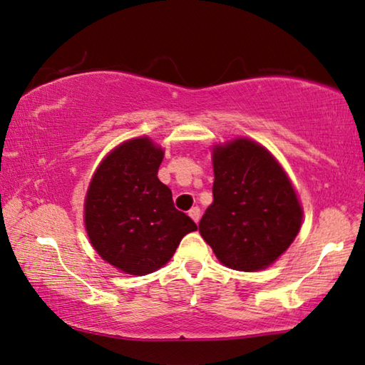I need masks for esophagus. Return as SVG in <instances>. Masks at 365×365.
<instances>
[{
  "label": "esophagus",
  "mask_w": 365,
  "mask_h": 365,
  "mask_svg": "<svg viewBox=\"0 0 365 365\" xmlns=\"http://www.w3.org/2000/svg\"><path fill=\"white\" fill-rule=\"evenodd\" d=\"M188 214H190V217L193 219V221L198 224L200 222V217H201V210L198 206H195V207H192V210L188 211Z\"/></svg>",
  "instance_id": "esophagus-1"
}]
</instances>
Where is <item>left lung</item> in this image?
<instances>
[{"label": "left lung", "mask_w": 365, "mask_h": 365, "mask_svg": "<svg viewBox=\"0 0 365 365\" xmlns=\"http://www.w3.org/2000/svg\"><path fill=\"white\" fill-rule=\"evenodd\" d=\"M212 167L214 200L200 221L201 237L229 268H266L302 222L291 182L273 155L245 138L214 148Z\"/></svg>", "instance_id": "8db88e82"}]
</instances>
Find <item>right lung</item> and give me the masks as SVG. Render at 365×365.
<instances>
[{
	"label": "right lung",
	"mask_w": 365,
	"mask_h": 365,
	"mask_svg": "<svg viewBox=\"0 0 365 365\" xmlns=\"http://www.w3.org/2000/svg\"><path fill=\"white\" fill-rule=\"evenodd\" d=\"M164 153L149 138H136L103 159L86 196V230L97 253L128 274L164 266L196 224L173 206L158 178Z\"/></svg>",
	"instance_id": "obj_1"
}]
</instances>
